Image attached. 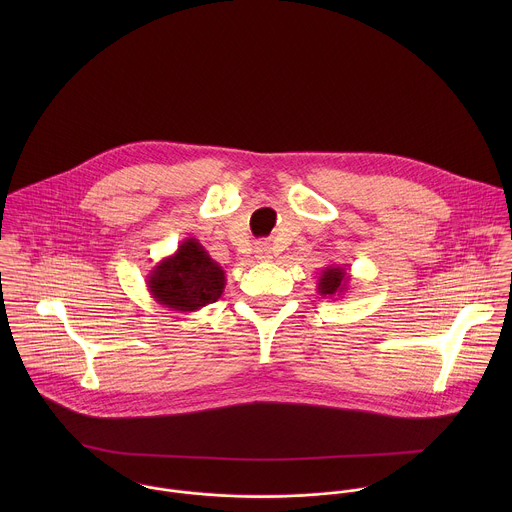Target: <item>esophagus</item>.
<instances>
[{
	"label": "esophagus",
	"instance_id": "34e87169",
	"mask_svg": "<svg viewBox=\"0 0 512 512\" xmlns=\"http://www.w3.org/2000/svg\"><path fill=\"white\" fill-rule=\"evenodd\" d=\"M254 256L260 260V262H270L274 256H272V246L268 242H260L256 244L254 248Z\"/></svg>",
	"mask_w": 512,
	"mask_h": 512
}]
</instances>
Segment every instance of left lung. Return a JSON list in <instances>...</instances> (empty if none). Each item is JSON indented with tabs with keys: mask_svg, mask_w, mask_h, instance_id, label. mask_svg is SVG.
Here are the masks:
<instances>
[{
	"mask_svg": "<svg viewBox=\"0 0 512 512\" xmlns=\"http://www.w3.org/2000/svg\"><path fill=\"white\" fill-rule=\"evenodd\" d=\"M351 284V274L345 266L339 264H331L325 270H321L319 280H317V293L321 297H329V299H337L343 297Z\"/></svg>",
	"mask_w": 512,
	"mask_h": 512,
	"instance_id": "obj_1",
	"label": "left lung"
}]
</instances>
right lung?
<instances>
[{"instance_id":"add662e5","label":"right lung","mask_w":512,"mask_h":512,"mask_svg":"<svg viewBox=\"0 0 512 512\" xmlns=\"http://www.w3.org/2000/svg\"><path fill=\"white\" fill-rule=\"evenodd\" d=\"M146 284L159 305L175 311H197L219 299L226 276L197 238H185L171 256L149 270Z\"/></svg>"}]
</instances>
